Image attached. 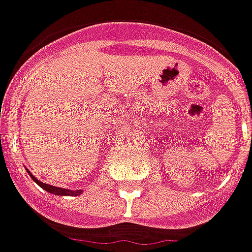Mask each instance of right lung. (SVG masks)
Listing matches in <instances>:
<instances>
[{
    "mask_svg": "<svg viewBox=\"0 0 252 252\" xmlns=\"http://www.w3.org/2000/svg\"><path fill=\"white\" fill-rule=\"evenodd\" d=\"M29 175L32 176V181L35 182V184H38L44 189V190L49 191V193H54L56 196H78V194H81V190H68V189H62V188H55V186H51V185L47 184H42L40 182L38 179H35L34 175H32V172H29Z\"/></svg>",
    "mask_w": 252,
    "mask_h": 252,
    "instance_id": "right-lung-1",
    "label": "right lung"
}]
</instances>
